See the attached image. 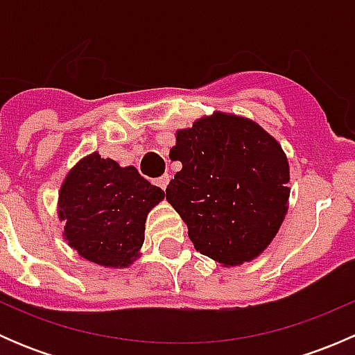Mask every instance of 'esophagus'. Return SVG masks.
Returning <instances> with one entry per match:
<instances>
[{
	"mask_svg": "<svg viewBox=\"0 0 355 355\" xmlns=\"http://www.w3.org/2000/svg\"><path fill=\"white\" fill-rule=\"evenodd\" d=\"M168 182H170V177H168V175H163V177H159V178H156V185L159 189H166V185H168Z\"/></svg>",
	"mask_w": 355,
	"mask_h": 355,
	"instance_id": "esophagus-1",
	"label": "esophagus"
}]
</instances>
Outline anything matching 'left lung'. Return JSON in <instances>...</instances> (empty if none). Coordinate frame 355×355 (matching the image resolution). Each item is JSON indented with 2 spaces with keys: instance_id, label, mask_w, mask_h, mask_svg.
Here are the masks:
<instances>
[{
  "instance_id": "8db88e82",
  "label": "left lung",
  "mask_w": 355,
  "mask_h": 355,
  "mask_svg": "<svg viewBox=\"0 0 355 355\" xmlns=\"http://www.w3.org/2000/svg\"><path fill=\"white\" fill-rule=\"evenodd\" d=\"M182 163L166 200L189 239L220 266H241L273 242L288 211L290 166L280 142L241 114L213 111L175 134Z\"/></svg>"
}]
</instances>
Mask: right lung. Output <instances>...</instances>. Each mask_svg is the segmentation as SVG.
Listing matches in <instances>:
<instances>
[{"label":"right lung","mask_w":355,"mask_h":355,"mask_svg":"<svg viewBox=\"0 0 355 355\" xmlns=\"http://www.w3.org/2000/svg\"><path fill=\"white\" fill-rule=\"evenodd\" d=\"M164 192L98 151L80 157L58 192L62 235L78 256L98 266L123 270L142 256L146 220Z\"/></svg>","instance_id":"1"}]
</instances>
